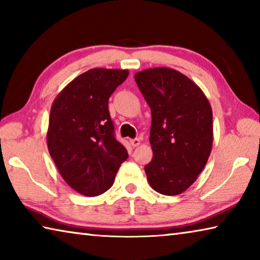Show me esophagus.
I'll return each mask as SVG.
<instances>
[{
  "label": "esophagus",
  "instance_id": "34e87169",
  "mask_svg": "<svg viewBox=\"0 0 260 260\" xmlns=\"http://www.w3.org/2000/svg\"><path fill=\"white\" fill-rule=\"evenodd\" d=\"M129 143L132 144V147H138L140 144V139H138V138L132 139V140H129Z\"/></svg>",
  "mask_w": 260,
  "mask_h": 260
}]
</instances>
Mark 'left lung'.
Instances as JSON below:
<instances>
[{"mask_svg": "<svg viewBox=\"0 0 260 260\" xmlns=\"http://www.w3.org/2000/svg\"><path fill=\"white\" fill-rule=\"evenodd\" d=\"M151 110V161L144 166L153 190L179 195L196 181L213 142L212 110L201 88L167 68L135 74Z\"/></svg>", "mask_w": 260, "mask_h": 260, "instance_id": "obj_1", "label": "left lung"}]
</instances>
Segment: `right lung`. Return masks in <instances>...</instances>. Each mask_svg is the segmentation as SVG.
Masks as SVG:
<instances>
[{
    "mask_svg": "<svg viewBox=\"0 0 260 260\" xmlns=\"http://www.w3.org/2000/svg\"><path fill=\"white\" fill-rule=\"evenodd\" d=\"M127 76V70L91 69L70 82L52 103L48 150L61 177L81 195L109 190L128 158L109 112L110 96Z\"/></svg>",
    "mask_w": 260,
    "mask_h": 260,
    "instance_id": "1",
    "label": "right lung"
}]
</instances>
